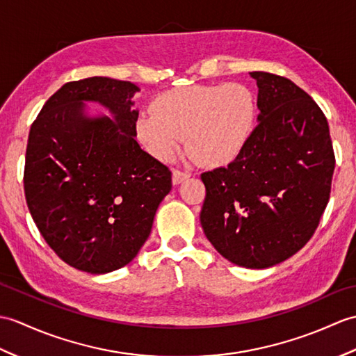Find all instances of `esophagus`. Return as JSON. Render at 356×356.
Segmentation results:
<instances>
[{"mask_svg":"<svg viewBox=\"0 0 356 356\" xmlns=\"http://www.w3.org/2000/svg\"><path fill=\"white\" fill-rule=\"evenodd\" d=\"M189 177V172H185L181 170H172V184L179 185L181 181L186 180Z\"/></svg>","mask_w":356,"mask_h":356,"instance_id":"1","label":"esophagus"}]
</instances>
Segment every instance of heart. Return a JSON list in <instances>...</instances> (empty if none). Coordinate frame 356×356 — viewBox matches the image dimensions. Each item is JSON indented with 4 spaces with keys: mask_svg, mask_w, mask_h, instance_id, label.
Segmentation results:
<instances>
[{
    "mask_svg": "<svg viewBox=\"0 0 356 356\" xmlns=\"http://www.w3.org/2000/svg\"><path fill=\"white\" fill-rule=\"evenodd\" d=\"M254 90L243 83L175 88L156 97L153 111L140 112L136 134L154 158L168 161L186 143L211 168L226 167L243 154L258 126Z\"/></svg>",
    "mask_w": 356,
    "mask_h": 356,
    "instance_id": "1",
    "label": "heart"
}]
</instances>
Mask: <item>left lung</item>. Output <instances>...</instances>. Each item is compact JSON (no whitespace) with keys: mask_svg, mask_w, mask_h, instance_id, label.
<instances>
[{"mask_svg":"<svg viewBox=\"0 0 356 356\" xmlns=\"http://www.w3.org/2000/svg\"><path fill=\"white\" fill-rule=\"evenodd\" d=\"M261 115L239 158L202 175L200 222L220 254L267 268L299 252L326 209L335 168L323 111L291 80L254 71Z\"/></svg>","mask_w":356,"mask_h":356,"instance_id":"obj_1","label":"left lung"}]
</instances>
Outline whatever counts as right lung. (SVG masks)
Here are the masks:
<instances>
[{
  "label": "right lung",
  "mask_w": 356,
  "mask_h": 356,
  "mask_svg": "<svg viewBox=\"0 0 356 356\" xmlns=\"http://www.w3.org/2000/svg\"><path fill=\"white\" fill-rule=\"evenodd\" d=\"M138 86L109 77L63 85L29 134L24 193L40 235L68 266L103 275L135 258L171 191V171L136 143ZM115 115L88 119L84 102Z\"/></svg>",
  "instance_id": "1"
}]
</instances>
